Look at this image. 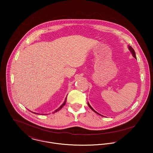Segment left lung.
<instances>
[{"label": "left lung", "instance_id": "obj_1", "mask_svg": "<svg viewBox=\"0 0 153 153\" xmlns=\"http://www.w3.org/2000/svg\"><path fill=\"white\" fill-rule=\"evenodd\" d=\"M129 48V49H130V51H131V53H132V55H133V56H134V58H135V59H137V58H136V56H135V51H134V49H133V48H132V47H131V46H129V48ZM88 106H89V108H91V109H92V111H94V112H96V113H97V114H98V112H97V111H95V110H94V109H93V108H92V107H91V105H89V103H88Z\"/></svg>", "mask_w": 153, "mask_h": 153}]
</instances>
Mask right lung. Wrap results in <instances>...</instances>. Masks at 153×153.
<instances>
[{"label":"right lung","mask_w":153,"mask_h":153,"mask_svg":"<svg viewBox=\"0 0 153 153\" xmlns=\"http://www.w3.org/2000/svg\"><path fill=\"white\" fill-rule=\"evenodd\" d=\"M66 101V98L65 100V101H64V102L63 103V104H62V105H61L59 108H58L56 110H55V111H54V112H57V111H59L60 109H61V108H62V107L65 105ZM54 112H53V113H54ZM35 114H36V113H35Z\"/></svg>","instance_id":"right-lung-1"}]
</instances>
